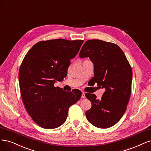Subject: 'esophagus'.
<instances>
[{
    "label": "esophagus",
    "instance_id": "1",
    "mask_svg": "<svg viewBox=\"0 0 151 151\" xmlns=\"http://www.w3.org/2000/svg\"><path fill=\"white\" fill-rule=\"evenodd\" d=\"M81 98L85 99V93L83 91H82V94H81Z\"/></svg>",
    "mask_w": 151,
    "mask_h": 151
}]
</instances>
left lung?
<instances>
[{"instance_id":"1","label":"left lung","mask_w":151,"mask_h":151,"mask_svg":"<svg viewBox=\"0 0 151 151\" xmlns=\"http://www.w3.org/2000/svg\"><path fill=\"white\" fill-rule=\"evenodd\" d=\"M79 56L90 58L94 65V82L105 89L101 99L93 93L85 94L91 103L85 112L86 119L96 127L109 128L127 109L132 79L129 63L119 46L99 40L86 41Z\"/></svg>"}]
</instances>
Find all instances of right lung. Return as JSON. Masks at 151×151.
<instances>
[{"label":"right lung","instance_id":"right-lung-1","mask_svg":"<svg viewBox=\"0 0 151 151\" xmlns=\"http://www.w3.org/2000/svg\"><path fill=\"white\" fill-rule=\"evenodd\" d=\"M83 42L63 39L40 41L24 58L19 71L22 100L29 115L42 128L55 129L64 124L69 107L80 99L79 90L68 92L54 85L66 76L70 60Z\"/></svg>","mask_w":151,"mask_h":151}]
</instances>
